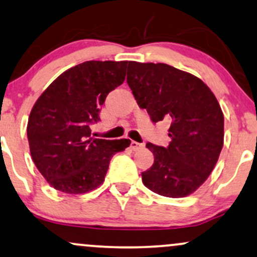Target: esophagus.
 Instances as JSON below:
<instances>
[{"label":"esophagus","instance_id":"obj_1","mask_svg":"<svg viewBox=\"0 0 257 257\" xmlns=\"http://www.w3.org/2000/svg\"><path fill=\"white\" fill-rule=\"evenodd\" d=\"M142 147H144V144H139V142H137V141H132L131 142V148L133 151H138Z\"/></svg>","mask_w":257,"mask_h":257}]
</instances>
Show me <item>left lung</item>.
Masks as SVG:
<instances>
[{"label": "left lung", "mask_w": 257, "mask_h": 257, "mask_svg": "<svg viewBox=\"0 0 257 257\" xmlns=\"http://www.w3.org/2000/svg\"><path fill=\"white\" fill-rule=\"evenodd\" d=\"M126 82L154 123L170 120L168 147L146 145L154 163L142 183L166 197H185L205 183L224 145V113L211 88L165 63L128 62Z\"/></svg>", "instance_id": "left-lung-1"}]
</instances>
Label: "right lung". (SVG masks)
I'll list each match as a JSON object with an SVG mask.
<instances>
[{"mask_svg": "<svg viewBox=\"0 0 257 257\" xmlns=\"http://www.w3.org/2000/svg\"><path fill=\"white\" fill-rule=\"evenodd\" d=\"M128 61H87L69 68L40 94L31 110L27 139L33 163L48 183L66 194L103 184L113 154L131 140L91 137L89 124L109 92L125 79Z\"/></svg>", "mask_w": 257, "mask_h": 257, "instance_id": "1", "label": "right lung"}]
</instances>
